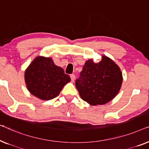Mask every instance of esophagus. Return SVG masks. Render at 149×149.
I'll return each instance as SVG.
<instances>
[{
    "mask_svg": "<svg viewBox=\"0 0 149 149\" xmlns=\"http://www.w3.org/2000/svg\"><path fill=\"white\" fill-rule=\"evenodd\" d=\"M70 77H71V79H72V81H74L75 77L74 74H71L70 75Z\"/></svg>",
    "mask_w": 149,
    "mask_h": 149,
    "instance_id": "esophagus-1",
    "label": "esophagus"
}]
</instances>
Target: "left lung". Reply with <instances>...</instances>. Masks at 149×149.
<instances>
[{
    "label": "left lung",
    "instance_id": "1",
    "mask_svg": "<svg viewBox=\"0 0 149 149\" xmlns=\"http://www.w3.org/2000/svg\"><path fill=\"white\" fill-rule=\"evenodd\" d=\"M122 80L119 67L103 56L98 63L93 60L86 62L79 77L75 80V86L84 101L93 105L104 104L119 93Z\"/></svg>",
    "mask_w": 149,
    "mask_h": 149
}]
</instances>
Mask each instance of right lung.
<instances>
[{"label": "right lung", "instance_id": "obj_1", "mask_svg": "<svg viewBox=\"0 0 149 149\" xmlns=\"http://www.w3.org/2000/svg\"><path fill=\"white\" fill-rule=\"evenodd\" d=\"M25 80L33 95L47 100L56 97L71 79L51 58L38 56L25 72Z\"/></svg>", "mask_w": 149, "mask_h": 149}]
</instances>
